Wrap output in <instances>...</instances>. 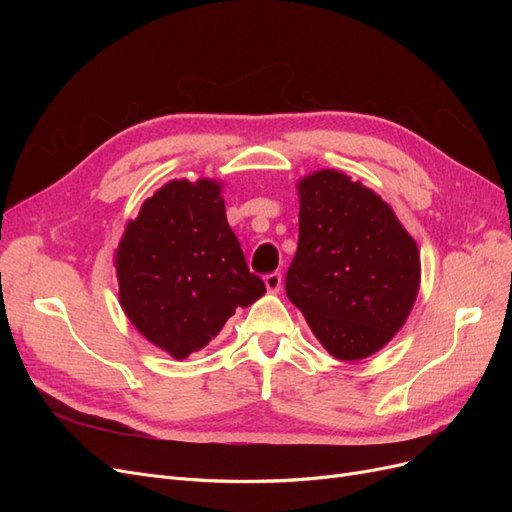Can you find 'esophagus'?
I'll list each match as a JSON object with an SVG mask.
<instances>
[{
	"instance_id": "34e87169",
	"label": "esophagus",
	"mask_w": 512,
	"mask_h": 512,
	"mask_svg": "<svg viewBox=\"0 0 512 512\" xmlns=\"http://www.w3.org/2000/svg\"><path fill=\"white\" fill-rule=\"evenodd\" d=\"M265 284H267L269 292H280V288H282V275L277 273V271L267 273L265 275Z\"/></svg>"
}]
</instances>
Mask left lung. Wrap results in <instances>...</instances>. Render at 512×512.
Returning <instances> with one entry per match:
<instances>
[{
  "instance_id": "obj_1",
  "label": "left lung",
  "mask_w": 512,
  "mask_h": 512,
  "mask_svg": "<svg viewBox=\"0 0 512 512\" xmlns=\"http://www.w3.org/2000/svg\"><path fill=\"white\" fill-rule=\"evenodd\" d=\"M299 196L288 299L335 359H365L401 329L414 305L416 243L378 194L337 170L301 179Z\"/></svg>"
}]
</instances>
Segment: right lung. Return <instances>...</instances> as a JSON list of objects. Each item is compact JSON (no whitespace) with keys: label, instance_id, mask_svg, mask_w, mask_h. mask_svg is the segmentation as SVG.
I'll list each match as a JSON object with an SVG mask.
<instances>
[{"label":"right lung","instance_id":"add662e5","mask_svg":"<svg viewBox=\"0 0 512 512\" xmlns=\"http://www.w3.org/2000/svg\"><path fill=\"white\" fill-rule=\"evenodd\" d=\"M220 183L170 181L141 207L117 250L123 312L151 344L185 359L237 307L267 292L226 222Z\"/></svg>","mask_w":512,"mask_h":512}]
</instances>
